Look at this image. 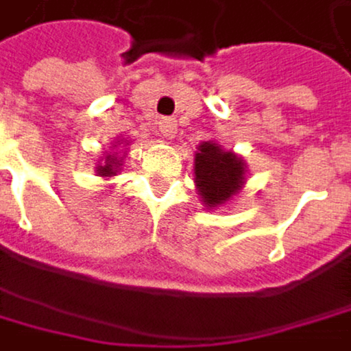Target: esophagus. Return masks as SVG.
Returning a JSON list of instances; mask_svg holds the SVG:
<instances>
[{"instance_id": "1", "label": "esophagus", "mask_w": 351, "mask_h": 351, "mask_svg": "<svg viewBox=\"0 0 351 351\" xmlns=\"http://www.w3.org/2000/svg\"><path fill=\"white\" fill-rule=\"evenodd\" d=\"M159 132L165 138H173L178 134V121L173 117H161L159 119Z\"/></svg>"}]
</instances>
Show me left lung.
<instances>
[{
    "instance_id": "obj_1",
    "label": "left lung",
    "mask_w": 351,
    "mask_h": 351,
    "mask_svg": "<svg viewBox=\"0 0 351 351\" xmlns=\"http://www.w3.org/2000/svg\"><path fill=\"white\" fill-rule=\"evenodd\" d=\"M194 176L202 202L217 206L242 188L244 163L230 151H221L213 143H202L194 159Z\"/></svg>"
}]
</instances>
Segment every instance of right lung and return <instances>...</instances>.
I'll use <instances>...</instances> for the list:
<instances>
[{"label":"right lung","instance_id":"obj_1","mask_svg":"<svg viewBox=\"0 0 351 351\" xmlns=\"http://www.w3.org/2000/svg\"><path fill=\"white\" fill-rule=\"evenodd\" d=\"M117 165H119V159L113 157V155H107V157H105V163L99 165L97 171H99V176H113L115 169H117Z\"/></svg>","mask_w":351,"mask_h":351}]
</instances>
